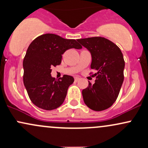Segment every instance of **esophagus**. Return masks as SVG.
<instances>
[{
  "mask_svg": "<svg viewBox=\"0 0 148 148\" xmlns=\"http://www.w3.org/2000/svg\"><path fill=\"white\" fill-rule=\"evenodd\" d=\"M79 79H80V78L79 77V76H76L75 79H74V80H75V81H78Z\"/></svg>",
  "mask_w": 148,
  "mask_h": 148,
  "instance_id": "34e87169",
  "label": "esophagus"
}]
</instances>
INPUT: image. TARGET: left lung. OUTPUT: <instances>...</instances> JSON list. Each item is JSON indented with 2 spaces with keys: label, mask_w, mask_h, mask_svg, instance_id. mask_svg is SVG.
<instances>
[{
  "label": "left lung",
  "mask_w": 148,
  "mask_h": 148,
  "mask_svg": "<svg viewBox=\"0 0 148 148\" xmlns=\"http://www.w3.org/2000/svg\"><path fill=\"white\" fill-rule=\"evenodd\" d=\"M77 41L91 54L90 68L97 71L93 85L83 90L84 101L88 108L101 111L111 107L118 98L124 81L125 60L123 53L113 42L104 37L79 39Z\"/></svg>",
  "instance_id": "8db88e82"
}]
</instances>
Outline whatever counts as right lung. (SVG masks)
<instances>
[{"label": "right lung", "mask_w": 148, "mask_h": 148, "mask_svg": "<svg viewBox=\"0 0 148 148\" xmlns=\"http://www.w3.org/2000/svg\"><path fill=\"white\" fill-rule=\"evenodd\" d=\"M69 49L82 47L75 40L47 33L35 38L27 49L23 62V84L32 102L42 109L51 111L60 106L74 83L72 76L56 79L51 74V67L59 65L62 55Z\"/></svg>", "instance_id": "obj_1"}]
</instances>
